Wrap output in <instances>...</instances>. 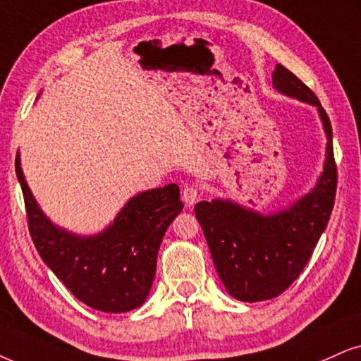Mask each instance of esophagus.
I'll return each instance as SVG.
<instances>
[{"label": "esophagus", "mask_w": 361, "mask_h": 361, "mask_svg": "<svg viewBox=\"0 0 361 361\" xmlns=\"http://www.w3.org/2000/svg\"><path fill=\"white\" fill-rule=\"evenodd\" d=\"M199 189L194 188V185H188V188H184L182 190V201L185 202V206H194L195 202L199 201Z\"/></svg>", "instance_id": "esophagus-1"}]
</instances>
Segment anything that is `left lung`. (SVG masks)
Wrapping results in <instances>:
<instances>
[{
  "label": "left lung",
  "instance_id": "obj_1",
  "mask_svg": "<svg viewBox=\"0 0 361 361\" xmlns=\"http://www.w3.org/2000/svg\"><path fill=\"white\" fill-rule=\"evenodd\" d=\"M273 85L318 109L328 142L317 185L291 207L274 214L264 216L222 199L194 207L222 284L231 296L247 303L279 296L296 281L330 221L336 195L331 123L318 97L283 65H276Z\"/></svg>",
  "mask_w": 361,
  "mask_h": 361
}]
</instances>
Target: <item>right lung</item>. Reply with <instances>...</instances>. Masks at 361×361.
I'll use <instances>...</instances> for the list:
<instances>
[{
	"label": "right lung",
	"instance_id": "obj_1",
	"mask_svg": "<svg viewBox=\"0 0 361 361\" xmlns=\"http://www.w3.org/2000/svg\"><path fill=\"white\" fill-rule=\"evenodd\" d=\"M23 190L28 229L38 255L75 298L93 310L126 313L149 296L164 234L184 204L179 185L169 184L137 194L115 221L95 235H78L56 228L43 214L15 162Z\"/></svg>",
	"mask_w": 361,
	"mask_h": 361
}]
</instances>
